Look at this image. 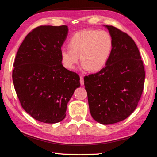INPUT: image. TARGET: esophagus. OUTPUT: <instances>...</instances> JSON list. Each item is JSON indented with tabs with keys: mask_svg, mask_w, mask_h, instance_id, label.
<instances>
[{
	"mask_svg": "<svg viewBox=\"0 0 157 157\" xmlns=\"http://www.w3.org/2000/svg\"><path fill=\"white\" fill-rule=\"evenodd\" d=\"M80 84L82 86H83V85L84 84V77L83 75H80Z\"/></svg>",
	"mask_w": 157,
	"mask_h": 157,
	"instance_id": "esophagus-1",
	"label": "esophagus"
}]
</instances>
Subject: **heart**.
<instances>
[{"label": "heart", "instance_id": "heart-1", "mask_svg": "<svg viewBox=\"0 0 157 157\" xmlns=\"http://www.w3.org/2000/svg\"><path fill=\"white\" fill-rule=\"evenodd\" d=\"M70 49L62 48V65L73 69L80 57L83 69L98 71L103 68L109 58L113 47L112 38L106 31L82 30L71 37Z\"/></svg>", "mask_w": 157, "mask_h": 157}]
</instances>
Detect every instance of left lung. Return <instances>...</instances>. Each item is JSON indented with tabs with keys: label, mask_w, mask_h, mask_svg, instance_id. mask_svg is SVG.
Listing matches in <instances>:
<instances>
[{
	"label": "left lung",
	"mask_w": 157,
	"mask_h": 157,
	"mask_svg": "<svg viewBox=\"0 0 157 157\" xmlns=\"http://www.w3.org/2000/svg\"><path fill=\"white\" fill-rule=\"evenodd\" d=\"M106 27L113 47L106 66L84 78L90 115L104 125L123 121L134 112L145 81L144 63L135 42L118 28Z\"/></svg>",
	"instance_id": "obj_1"
}]
</instances>
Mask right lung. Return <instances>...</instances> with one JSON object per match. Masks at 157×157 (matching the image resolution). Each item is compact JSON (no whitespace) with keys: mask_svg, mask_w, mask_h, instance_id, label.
<instances>
[{"mask_svg":"<svg viewBox=\"0 0 157 157\" xmlns=\"http://www.w3.org/2000/svg\"><path fill=\"white\" fill-rule=\"evenodd\" d=\"M67 33L66 25L34 28L20 46L13 63L12 79L20 103L43 123L63 120L67 103L80 86L78 74L62 64L60 50Z\"/></svg>","mask_w":157,"mask_h":157,"instance_id":"obj_1","label":"right lung"}]
</instances>
